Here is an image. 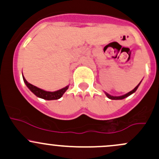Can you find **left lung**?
<instances>
[{"mask_svg": "<svg viewBox=\"0 0 159 159\" xmlns=\"http://www.w3.org/2000/svg\"><path fill=\"white\" fill-rule=\"evenodd\" d=\"M140 83H141V82H140ZM140 83H139V84H138V85L136 86V87L134 88V89H133L132 91H129V93H127V94H124V95H122V96H111V95H110V94H108V93H105V94H106L107 97H108V98L111 99V100H120V99H123V98H125L128 97V96L131 95V94H133V93H134V92H135L136 90H137L138 88H139V84H140Z\"/></svg>", "mask_w": 159, "mask_h": 159, "instance_id": "1", "label": "left lung"}]
</instances>
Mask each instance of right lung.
Returning a JSON list of instances; mask_svg holds the SVG:
<instances>
[{
  "instance_id": "right-lung-1",
  "label": "right lung",
  "mask_w": 159,
  "mask_h": 159,
  "mask_svg": "<svg viewBox=\"0 0 159 159\" xmlns=\"http://www.w3.org/2000/svg\"><path fill=\"white\" fill-rule=\"evenodd\" d=\"M23 79L25 83L26 84L27 87H28L35 95L41 98L45 99V100H57V99H59L68 89V86H66V87L64 88V89L58 90V91H53V92H51V91H46L41 89H38L36 86L28 83L24 76Z\"/></svg>"
}]
</instances>
